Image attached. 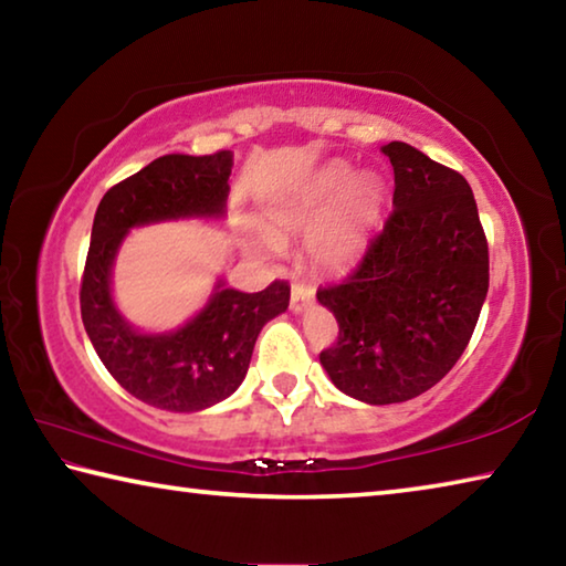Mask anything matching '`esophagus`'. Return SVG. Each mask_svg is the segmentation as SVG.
<instances>
[{"mask_svg": "<svg viewBox=\"0 0 566 566\" xmlns=\"http://www.w3.org/2000/svg\"><path fill=\"white\" fill-rule=\"evenodd\" d=\"M312 300H314L312 286H306V284H302V282H294V284H292V296H290L292 312L306 310V304H310Z\"/></svg>", "mask_w": 566, "mask_h": 566, "instance_id": "obj_1", "label": "esophagus"}]
</instances>
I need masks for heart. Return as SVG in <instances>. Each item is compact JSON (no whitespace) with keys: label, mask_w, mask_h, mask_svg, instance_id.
<instances>
[{"label":"heart","mask_w":566,"mask_h":566,"mask_svg":"<svg viewBox=\"0 0 566 566\" xmlns=\"http://www.w3.org/2000/svg\"><path fill=\"white\" fill-rule=\"evenodd\" d=\"M324 222L310 239V254L324 270H344L361 254L371 227L377 224L385 205V185L375 175H352L349 167L337 165L319 179V185L306 195L300 205L282 214V224L306 229L317 224L329 212ZM266 249H276L274 239H264Z\"/></svg>","instance_id":"b5f03b06"}]
</instances>
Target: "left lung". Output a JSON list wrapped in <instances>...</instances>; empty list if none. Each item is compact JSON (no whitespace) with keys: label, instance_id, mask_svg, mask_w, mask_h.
Returning a JSON list of instances; mask_svg holds the SVG:
<instances>
[{"label":"left lung","instance_id":"left-lung-1","mask_svg":"<svg viewBox=\"0 0 566 566\" xmlns=\"http://www.w3.org/2000/svg\"><path fill=\"white\" fill-rule=\"evenodd\" d=\"M395 167L385 229L317 300L339 324L319 354L334 387L367 405L432 389L467 349L490 290V247L472 187L405 142L381 147Z\"/></svg>","mask_w":566,"mask_h":566}]
</instances>
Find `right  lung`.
<instances>
[{
    "label": "right lung",
    "instance_id": "add662e5",
    "mask_svg": "<svg viewBox=\"0 0 566 566\" xmlns=\"http://www.w3.org/2000/svg\"><path fill=\"white\" fill-rule=\"evenodd\" d=\"M232 151L205 157L165 155L102 197L82 274V322L109 375L145 405L202 411L227 399L249 369L262 327L290 306V284L274 280L247 294L224 282L197 317L165 334H142L122 317L109 280L117 249L132 227L185 217H222Z\"/></svg>",
    "mask_w": 566,
    "mask_h": 566
}]
</instances>
